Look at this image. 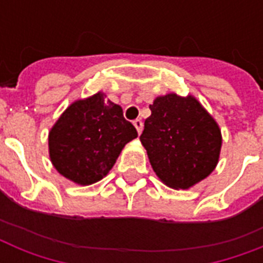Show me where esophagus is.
Returning <instances> with one entry per match:
<instances>
[{"label":"esophagus","mask_w":263,"mask_h":263,"mask_svg":"<svg viewBox=\"0 0 263 263\" xmlns=\"http://www.w3.org/2000/svg\"><path fill=\"white\" fill-rule=\"evenodd\" d=\"M134 125H135V128H136V131H138V134H142V129H143V123H142V120H135V121H134Z\"/></svg>","instance_id":"esophagus-1"}]
</instances>
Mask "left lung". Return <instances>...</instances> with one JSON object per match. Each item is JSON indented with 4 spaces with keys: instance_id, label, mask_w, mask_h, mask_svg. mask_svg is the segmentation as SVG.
Listing matches in <instances>:
<instances>
[{
    "instance_id": "obj_1",
    "label": "left lung",
    "mask_w": 263,
    "mask_h": 263,
    "mask_svg": "<svg viewBox=\"0 0 263 263\" xmlns=\"http://www.w3.org/2000/svg\"><path fill=\"white\" fill-rule=\"evenodd\" d=\"M140 142L153 171L173 190H188L216 169L222 135L214 117L194 97L169 92L150 105Z\"/></svg>"
}]
</instances>
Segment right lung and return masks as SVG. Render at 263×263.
Returning a JSON list of instances; mask_svg holds the SVG:
<instances>
[{
    "label": "right lung",
    "instance_id": "1",
    "mask_svg": "<svg viewBox=\"0 0 263 263\" xmlns=\"http://www.w3.org/2000/svg\"><path fill=\"white\" fill-rule=\"evenodd\" d=\"M138 136L123 109L98 91L76 99L49 131V157L55 171L79 185L109 173L124 146Z\"/></svg>",
    "mask_w": 263,
    "mask_h": 263
}]
</instances>
